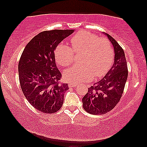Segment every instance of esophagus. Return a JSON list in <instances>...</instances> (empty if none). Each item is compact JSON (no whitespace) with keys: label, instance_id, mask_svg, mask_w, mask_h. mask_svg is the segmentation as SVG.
I'll list each match as a JSON object with an SVG mask.
<instances>
[{"label":"esophagus","instance_id":"1","mask_svg":"<svg viewBox=\"0 0 147 147\" xmlns=\"http://www.w3.org/2000/svg\"><path fill=\"white\" fill-rule=\"evenodd\" d=\"M78 85V84L76 83H69L68 84V86H69V88H73V87H76Z\"/></svg>","mask_w":147,"mask_h":147}]
</instances>
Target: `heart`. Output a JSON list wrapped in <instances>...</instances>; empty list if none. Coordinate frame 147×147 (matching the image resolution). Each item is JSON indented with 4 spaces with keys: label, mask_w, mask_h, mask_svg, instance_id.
I'll return each mask as SVG.
<instances>
[{
    "label": "heart",
    "mask_w": 147,
    "mask_h": 147,
    "mask_svg": "<svg viewBox=\"0 0 147 147\" xmlns=\"http://www.w3.org/2000/svg\"><path fill=\"white\" fill-rule=\"evenodd\" d=\"M71 48L60 43L55 49V57L59 65L66 67L74 61L75 53L82 51V63L66 70L64 78L71 83L86 82L103 77L113 63L114 52L106 38L99 37L87 31H80L72 35Z\"/></svg>",
    "instance_id": "heart-1"
}]
</instances>
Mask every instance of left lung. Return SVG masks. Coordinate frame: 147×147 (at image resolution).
<instances>
[{
    "label": "left lung",
    "instance_id": "left-lung-1",
    "mask_svg": "<svg viewBox=\"0 0 147 147\" xmlns=\"http://www.w3.org/2000/svg\"><path fill=\"white\" fill-rule=\"evenodd\" d=\"M114 49V62L106 75L88 88L82 98L83 108L88 113L97 115L110 112L119 102L128 78L127 63L124 50L118 42L106 33Z\"/></svg>",
    "mask_w": 147,
    "mask_h": 147
}]
</instances>
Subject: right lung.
Here are the masks:
<instances>
[{
    "mask_svg": "<svg viewBox=\"0 0 147 147\" xmlns=\"http://www.w3.org/2000/svg\"><path fill=\"white\" fill-rule=\"evenodd\" d=\"M74 30L41 32L24 49L19 62L20 85L26 99L35 109L53 114L61 108L67 84L61 82L54 51Z\"/></svg>",
    "mask_w": 147,
    "mask_h": 147,
    "instance_id": "add662e5",
    "label": "right lung"
}]
</instances>
